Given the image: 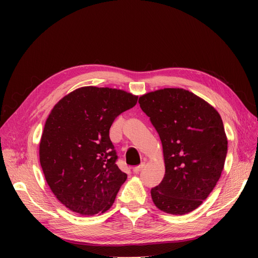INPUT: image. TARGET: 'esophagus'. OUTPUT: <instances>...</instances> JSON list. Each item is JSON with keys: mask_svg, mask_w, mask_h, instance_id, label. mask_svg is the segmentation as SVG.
I'll return each mask as SVG.
<instances>
[{"mask_svg": "<svg viewBox=\"0 0 258 258\" xmlns=\"http://www.w3.org/2000/svg\"><path fill=\"white\" fill-rule=\"evenodd\" d=\"M143 167H144V163H142V165H140V166H138V167H135V168H134V173L137 174V173H139V172H141V170L143 169Z\"/></svg>", "mask_w": 258, "mask_h": 258, "instance_id": "34e87169", "label": "esophagus"}]
</instances>
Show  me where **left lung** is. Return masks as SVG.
Segmentation results:
<instances>
[{
  "label": "left lung",
  "mask_w": 258,
  "mask_h": 258,
  "mask_svg": "<svg viewBox=\"0 0 258 258\" xmlns=\"http://www.w3.org/2000/svg\"><path fill=\"white\" fill-rule=\"evenodd\" d=\"M162 144L166 173L151 190L162 212L196 210L213 190L224 169L227 137L221 115L207 101L183 88H163L139 99Z\"/></svg>",
  "instance_id": "8db88e82"
}]
</instances>
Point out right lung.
<instances>
[{"label": "right lung", "instance_id": "obj_1", "mask_svg": "<svg viewBox=\"0 0 258 258\" xmlns=\"http://www.w3.org/2000/svg\"><path fill=\"white\" fill-rule=\"evenodd\" d=\"M138 96L108 87L77 88L53 106L40 142V162L56 198L82 215L104 213L127 179L110 139L114 119Z\"/></svg>", "mask_w": 258, "mask_h": 258}]
</instances>
